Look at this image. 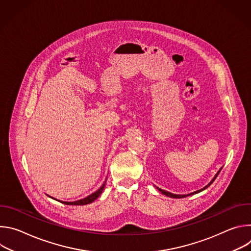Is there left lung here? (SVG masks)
Wrapping results in <instances>:
<instances>
[{
	"label": "left lung",
	"instance_id": "obj_1",
	"mask_svg": "<svg viewBox=\"0 0 251 251\" xmlns=\"http://www.w3.org/2000/svg\"><path fill=\"white\" fill-rule=\"evenodd\" d=\"M222 171V168L220 169V171L216 174V176H213V178L212 180L210 181V183L208 184V185H206L204 188H202V189H201V190H199V191H196V192H194V193H191V194H189V195H175V194H172V193H169V192H167V191H164V190H162V189H159L158 187H156L163 195H165V196H167V197H170V198H174V199H182V198H186V197H188V196H192V195H195V194H198V193H200V192H201V191H203V190H205L206 188H208L211 184H212V182L216 180V177L218 176V175L220 174V172Z\"/></svg>",
	"mask_w": 251,
	"mask_h": 251
}]
</instances>
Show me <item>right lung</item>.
Instances as JSON below:
<instances>
[{"label": "right lung", "instance_id": "obj_1", "mask_svg": "<svg viewBox=\"0 0 251 251\" xmlns=\"http://www.w3.org/2000/svg\"><path fill=\"white\" fill-rule=\"evenodd\" d=\"M105 183H106V181L103 183V185L101 186V188H100L98 191H96L95 193L89 195L88 197H86V198H84V199H81V200L75 201H58L64 203V204H69V205H84V204L91 203L92 201H94L102 194V192H103V190H104V187H105ZM52 199H53V198H52ZM54 200H55V199H54ZM56 201H57V200H56Z\"/></svg>", "mask_w": 251, "mask_h": 251}]
</instances>
